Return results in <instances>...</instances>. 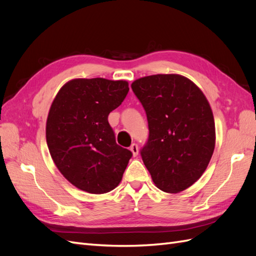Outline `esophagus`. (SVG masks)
<instances>
[{"label": "esophagus", "mask_w": 256, "mask_h": 256, "mask_svg": "<svg viewBox=\"0 0 256 256\" xmlns=\"http://www.w3.org/2000/svg\"><path fill=\"white\" fill-rule=\"evenodd\" d=\"M130 150L132 152V154H134V157H136V156H138V145H136V143H132V144H131V146H130Z\"/></svg>", "instance_id": "obj_1"}]
</instances>
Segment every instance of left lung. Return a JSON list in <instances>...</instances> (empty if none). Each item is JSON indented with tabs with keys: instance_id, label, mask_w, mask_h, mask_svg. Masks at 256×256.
Wrapping results in <instances>:
<instances>
[{
	"instance_id": "8db88e82",
	"label": "left lung",
	"mask_w": 256,
	"mask_h": 256,
	"mask_svg": "<svg viewBox=\"0 0 256 256\" xmlns=\"http://www.w3.org/2000/svg\"><path fill=\"white\" fill-rule=\"evenodd\" d=\"M146 112L150 136L141 156L157 187L189 188L212 159L216 128L212 108L196 85L180 74H154L131 84Z\"/></svg>"
}]
</instances>
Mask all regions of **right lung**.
<instances>
[{
	"label": "right lung",
	"instance_id": "1",
	"mask_svg": "<svg viewBox=\"0 0 256 256\" xmlns=\"http://www.w3.org/2000/svg\"><path fill=\"white\" fill-rule=\"evenodd\" d=\"M128 92L127 81L74 79L54 98L46 125L48 148L78 189L102 194L120 182L132 152L116 144L108 116Z\"/></svg>",
	"mask_w": 256,
	"mask_h": 256
}]
</instances>
